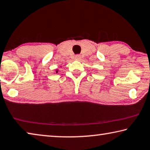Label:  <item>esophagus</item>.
<instances>
[{"mask_svg": "<svg viewBox=\"0 0 150 150\" xmlns=\"http://www.w3.org/2000/svg\"><path fill=\"white\" fill-rule=\"evenodd\" d=\"M75 58V59H77V60H80L81 59V57L80 55H76Z\"/></svg>", "mask_w": 150, "mask_h": 150, "instance_id": "1", "label": "esophagus"}]
</instances>
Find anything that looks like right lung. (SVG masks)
Segmentation results:
<instances>
[{
  "label": "right lung",
  "mask_w": 150,
  "mask_h": 150,
  "mask_svg": "<svg viewBox=\"0 0 150 150\" xmlns=\"http://www.w3.org/2000/svg\"><path fill=\"white\" fill-rule=\"evenodd\" d=\"M58 71H59V70H58V69H55V73H57Z\"/></svg>",
  "instance_id": "obj_1"
}]
</instances>
